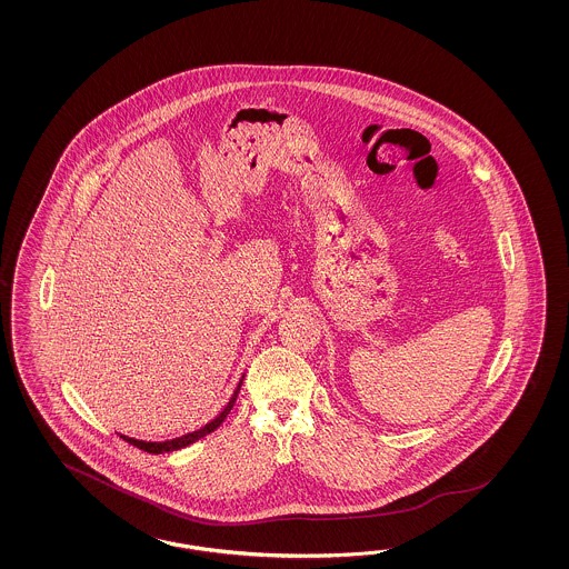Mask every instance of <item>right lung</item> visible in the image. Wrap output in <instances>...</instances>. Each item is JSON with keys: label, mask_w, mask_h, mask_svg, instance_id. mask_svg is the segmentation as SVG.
Wrapping results in <instances>:
<instances>
[{"label": "right lung", "mask_w": 569, "mask_h": 569, "mask_svg": "<svg viewBox=\"0 0 569 569\" xmlns=\"http://www.w3.org/2000/svg\"><path fill=\"white\" fill-rule=\"evenodd\" d=\"M241 381L240 386H238V390L233 392V397L229 400V405L224 407L223 413L219 415L217 419H212L208 426H204L202 430L191 431L188 436H181V438H174V440H167V442H141V440H133V438H124L129 445H133V447L141 448V450H146V452H152V455H160V452H171V450H179V448L188 447L191 442H196V440H200V438H204L207 433L210 431L217 430L221 423L224 421V417L229 415V411L233 409V405H236V400H238V395H240Z\"/></svg>", "instance_id": "1"}]
</instances>
